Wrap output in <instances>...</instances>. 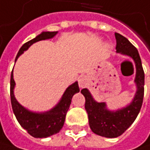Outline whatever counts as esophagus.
<instances>
[{"label": "esophagus", "instance_id": "34e87169", "mask_svg": "<svg viewBox=\"0 0 150 150\" xmlns=\"http://www.w3.org/2000/svg\"><path fill=\"white\" fill-rule=\"evenodd\" d=\"M87 84H88V81H87L86 77L85 76H81L79 78V87L81 88H85L87 86Z\"/></svg>", "mask_w": 150, "mask_h": 150}]
</instances>
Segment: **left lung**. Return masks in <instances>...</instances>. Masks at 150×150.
<instances>
[{"instance_id":"obj_1","label":"left lung","mask_w":150,"mask_h":150,"mask_svg":"<svg viewBox=\"0 0 150 150\" xmlns=\"http://www.w3.org/2000/svg\"><path fill=\"white\" fill-rule=\"evenodd\" d=\"M115 38L117 52L131 57L136 65L135 83L137 89L133 100L122 109L110 111L106 108L105 102L94 100L88 89L83 88L81 91L86 100L85 109L88 115L89 126L92 131L108 138L121 136L133 124L141 110L144 95V71L137 48L119 33H116Z\"/></svg>"}]
</instances>
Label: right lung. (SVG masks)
I'll list each match as a JSON object with an SVG mask.
<instances>
[{
    "mask_svg": "<svg viewBox=\"0 0 150 150\" xmlns=\"http://www.w3.org/2000/svg\"><path fill=\"white\" fill-rule=\"evenodd\" d=\"M57 32H43L41 34L38 35L35 38L24 44L16 56L15 62L17 61L18 57L21 54L33 44L40 40L52 38L55 35H57ZM15 81L13 80V74L12 71L10 80V97L13 113L21 126L31 136L36 138L48 137L58 133L61 130L64 125L67 112L71 104L72 97L75 93L80 92L78 82L75 81V83H73L66 89L60 101L51 110L45 112H33L22 106L17 101L13 93Z\"/></svg>",
    "mask_w": 150,
    "mask_h": 150,
    "instance_id": "1",
    "label": "right lung"
}]
</instances>
